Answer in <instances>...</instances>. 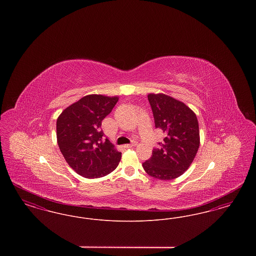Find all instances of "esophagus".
<instances>
[{
    "mask_svg": "<svg viewBox=\"0 0 256 256\" xmlns=\"http://www.w3.org/2000/svg\"><path fill=\"white\" fill-rule=\"evenodd\" d=\"M136 145V143L135 142H134V143H132V144H126V145H124V148H132V146H135Z\"/></svg>",
    "mask_w": 256,
    "mask_h": 256,
    "instance_id": "obj_1",
    "label": "esophagus"
}]
</instances>
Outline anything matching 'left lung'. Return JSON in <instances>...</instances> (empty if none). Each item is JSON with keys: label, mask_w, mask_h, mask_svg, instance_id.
<instances>
[{"label": "left lung", "mask_w": 256, "mask_h": 256, "mask_svg": "<svg viewBox=\"0 0 256 256\" xmlns=\"http://www.w3.org/2000/svg\"><path fill=\"white\" fill-rule=\"evenodd\" d=\"M156 128L165 135L143 163L146 174L161 180L180 176L190 167L200 146L198 122L193 110L165 94H148Z\"/></svg>", "instance_id": "left-lung-1"}]
</instances>
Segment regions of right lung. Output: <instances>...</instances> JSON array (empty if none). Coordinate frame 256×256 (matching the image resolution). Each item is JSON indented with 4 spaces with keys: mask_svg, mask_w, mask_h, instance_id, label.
Instances as JSON below:
<instances>
[{
    "mask_svg": "<svg viewBox=\"0 0 256 256\" xmlns=\"http://www.w3.org/2000/svg\"><path fill=\"white\" fill-rule=\"evenodd\" d=\"M119 98L87 95L63 110L56 121L61 154L76 174L86 178L104 176L115 170L122 154L102 138V121Z\"/></svg>",
    "mask_w": 256,
    "mask_h": 256,
    "instance_id": "obj_1",
    "label": "right lung"
}]
</instances>
